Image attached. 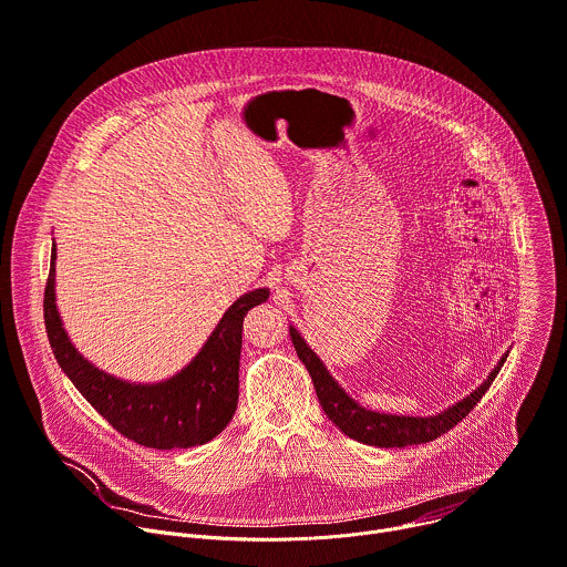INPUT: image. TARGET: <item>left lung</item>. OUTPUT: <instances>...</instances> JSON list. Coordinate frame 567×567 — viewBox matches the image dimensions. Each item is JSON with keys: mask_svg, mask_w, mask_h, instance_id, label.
Instances as JSON below:
<instances>
[{"mask_svg": "<svg viewBox=\"0 0 567 567\" xmlns=\"http://www.w3.org/2000/svg\"><path fill=\"white\" fill-rule=\"evenodd\" d=\"M290 339L292 347L308 369L319 404L328 420L339 429L344 431L349 437L373 444V446H406V444H422L429 440H435L437 435L446 433L449 429H454L463 417L470 415V411L481 402V398L487 393L492 382L496 380L501 367L507 360V353L501 358L498 367L489 373V378L472 391L465 400L456 402L454 406H449L446 411L429 417H413V415H391V413H380L364 409L358 404L342 386L334 382V378L326 371L321 360L315 355V351L303 342V337L290 326Z\"/></svg>", "mask_w": 567, "mask_h": 567, "instance_id": "obj_1", "label": "left lung"}]
</instances>
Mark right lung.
Returning <instances> with one entry per match:
<instances>
[{"label":"right lung","mask_w":567,"mask_h":567,"mask_svg":"<svg viewBox=\"0 0 567 567\" xmlns=\"http://www.w3.org/2000/svg\"><path fill=\"white\" fill-rule=\"evenodd\" d=\"M268 297V288L239 297L225 310L200 353L174 378L158 384H132L95 369L71 344L55 306L53 244L44 323L60 369L113 429L150 449H187L209 442L233 420L239 400L244 317Z\"/></svg>","instance_id":"1"}]
</instances>
